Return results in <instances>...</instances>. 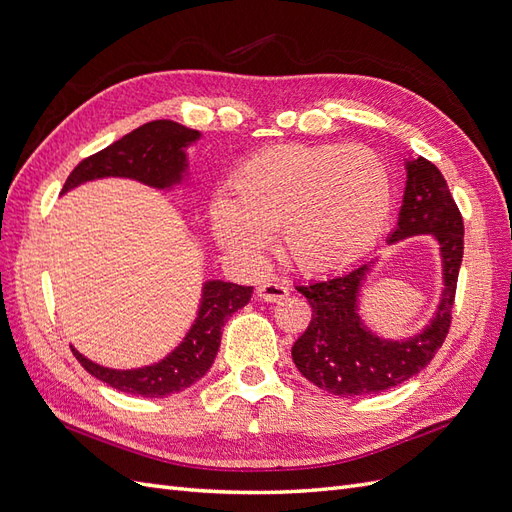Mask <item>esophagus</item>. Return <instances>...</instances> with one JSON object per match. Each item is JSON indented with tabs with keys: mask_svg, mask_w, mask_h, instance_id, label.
Masks as SVG:
<instances>
[{
	"mask_svg": "<svg viewBox=\"0 0 512 512\" xmlns=\"http://www.w3.org/2000/svg\"><path fill=\"white\" fill-rule=\"evenodd\" d=\"M258 297L262 301H269V303H277L288 297V286H284L282 282H267V284H260L258 286Z\"/></svg>",
	"mask_w": 512,
	"mask_h": 512,
	"instance_id": "1",
	"label": "esophagus"
}]
</instances>
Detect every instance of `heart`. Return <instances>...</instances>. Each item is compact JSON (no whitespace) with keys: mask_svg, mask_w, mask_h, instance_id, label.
I'll return each mask as SVG.
<instances>
[{"mask_svg":"<svg viewBox=\"0 0 512 512\" xmlns=\"http://www.w3.org/2000/svg\"><path fill=\"white\" fill-rule=\"evenodd\" d=\"M393 183L365 145H273L230 179V200L211 203V232L226 252L256 262L280 230L282 250L305 273L359 262L380 239Z\"/></svg>","mask_w":512,"mask_h":512,"instance_id":"obj_1","label":"heart"}]
</instances>
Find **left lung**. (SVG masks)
<instances>
[{
    "instance_id": "left-lung-1",
    "label": "left lung",
    "mask_w": 512,
    "mask_h": 512,
    "mask_svg": "<svg viewBox=\"0 0 512 512\" xmlns=\"http://www.w3.org/2000/svg\"><path fill=\"white\" fill-rule=\"evenodd\" d=\"M431 235L440 247L442 294L427 327L406 339H384L359 314V292L374 267L367 258L350 271L297 290L312 305V320L292 346V361L318 389L339 397L374 395L410 380L444 344L463 258V220L436 164L406 160V190L389 243Z\"/></svg>"
}]
</instances>
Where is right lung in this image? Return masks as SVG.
Segmentation results:
<instances>
[{
    "label": "right lung",
    "instance_id": "add662e5",
    "mask_svg": "<svg viewBox=\"0 0 512 512\" xmlns=\"http://www.w3.org/2000/svg\"><path fill=\"white\" fill-rule=\"evenodd\" d=\"M198 138V130L185 128L181 123L168 119L149 121L94 156L85 158L72 170L61 194L79 188L81 183L104 177H126L156 190L175 188L188 177L185 149ZM252 290V286L222 280L205 282L198 314L188 335L173 352L153 365L111 369L89 361L76 348H72V352L91 376L128 395L166 397L185 391L211 369L215 354L220 350L222 327L237 309L250 303Z\"/></svg>",
    "mask_w": 512,
    "mask_h": 512
}]
</instances>
